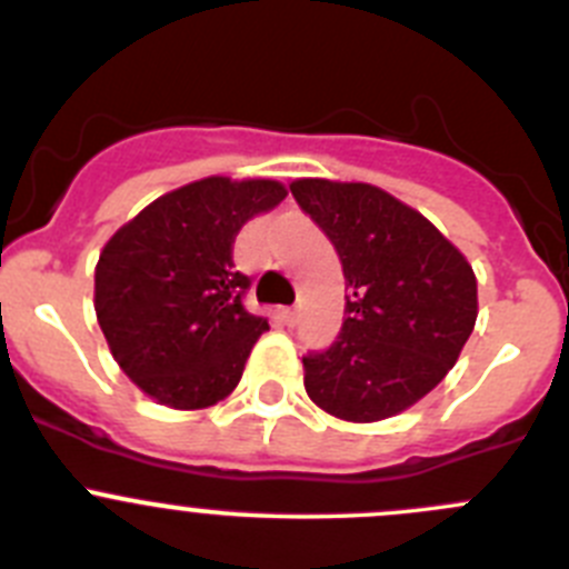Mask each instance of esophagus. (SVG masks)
I'll return each mask as SVG.
<instances>
[{"label": "esophagus", "instance_id": "esophagus-1", "mask_svg": "<svg viewBox=\"0 0 569 569\" xmlns=\"http://www.w3.org/2000/svg\"><path fill=\"white\" fill-rule=\"evenodd\" d=\"M279 316H281V321H284V325H290V328H293L296 321H299V310H296V308L279 310Z\"/></svg>", "mask_w": 569, "mask_h": 569}]
</instances>
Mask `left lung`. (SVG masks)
Returning a JSON list of instances; mask_svg holds the SVG:
<instances>
[{"instance_id":"left-lung-1","label":"left lung","mask_w":569,"mask_h":569,"mask_svg":"<svg viewBox=\"0 0 569 569\" xmlns=\"http://www.w3.org/2000/svg\"><path fill=\"white\" fill-rule=\"evenodd\" d=\"M341 259L347 308L325 353L305 356V390L336 419L405 413L459 361L479 316L470 261L430 219L367 182L293 179Z\"/></svg>"}]
</instances>
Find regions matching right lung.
Here are the masks:
<instances>
[{
	"instance_id": "obj_1",
	"label": "right lung",
	"mask_w": 569,
	"mask_h": 569,
	"mask_svg": "<svg viewBox=\"0 0 569 569\" xmlns=\"http://www.w3.org/2000/svg\"><path fill=\"white\" fill-rule=\"evenodd\" d=\"M288 196L276 179L208 176L159 196L104 241L93 308L116 365L170 410L228 399L256 339L270 328L244 310L250 279L233 241Z\"/></svg>"
}]
</instances>
